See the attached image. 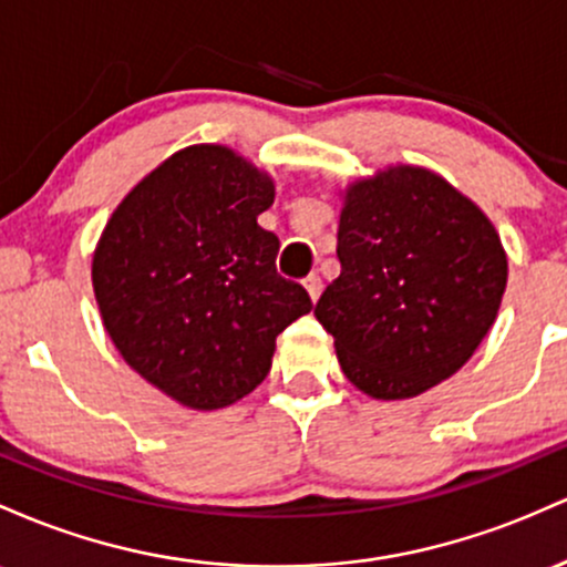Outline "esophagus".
Wrapping results in <instances>:
<instances>
[{
	"instance_id": "34e87169",
	"label": "esophagus",
	"mask_w": 567,
	"mask_h": 567,
	"mask_svg": "<svg viewBox=\"0 0 567 567\" xmlns=\"http://www.w3.org/2000/svg\"><path fill=\"white\" fill-rule=\"evenodd\" d=\"M305 289H308V295H310V300H318V297H321V289H323V284H321V276H318V272H310L308 278H305Z\"/></svg>"
}]
</instances>
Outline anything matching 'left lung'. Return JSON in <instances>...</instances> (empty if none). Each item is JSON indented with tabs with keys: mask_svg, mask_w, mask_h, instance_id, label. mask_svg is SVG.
Listing matches in <instances>:
<instances>
[{
	"mask_svg": "<svg viewBox=\"0 0 567 567\" xmlns=\"http://www.w3.org/2000/svg\"><path fill=\"white\" fill-rule=\"evenodd\" d=\"M337 259L342 270L316 318L346 378L374 399L417 396L455 374L506 289V254L487 216L410 165L348 189Z\"/></svg>",
	"mask_w": 567,
	"mask_h": 567,
	"instance_id": "1",
	"label": "left lung"
}]
</instances>
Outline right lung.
<instances>
[{
	"mask_svg": "<svg viewBox=\"0 0 567 567\" xmlns=\"http://www.w3.org/2000/svg\"><path fill=\"white\" fill-rule=\"evenodd\" d=\"M276 187L227 146H187L112 214L93 289L123 359L171 399L219 410L267 378L276 337L313 308L257 225Z\"/></svg>",
	"mask_w": 567,
	"mask_h": 567,
	"instance_id": "right-lung-1",
	"label": "right lung"
}]
</instances>
